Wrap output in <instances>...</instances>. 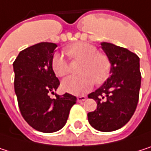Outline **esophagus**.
<instances>
[{
    "mask_svg": "<svg viewBox=\"0 0 151 151\" xmlns=\"http://www.w3.org/2000/svg\"><path fill=\"white\" fill-rule=\"evenodd\" d=\"M86 99H87V96H78V98H77V100H78L79 103L84 102Z\"/></svg>",
    "mask_w": 151,
    "mask_h": 151,
    "instance_id": "34e87169",
    "label": "esophagus"
}]
</instances>
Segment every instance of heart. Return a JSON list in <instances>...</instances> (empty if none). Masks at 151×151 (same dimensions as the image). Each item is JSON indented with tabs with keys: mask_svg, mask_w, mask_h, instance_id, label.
<instances>
[{
	"mask_svg": "<svg viewBox=\"0 0 151 151\" xmlns=\"http://www.w3.org/2000/svg\"><path fill=\"white\" fill-rule=\"evenodd\" d=\"M64 52L72 60L82 61L80 68L81 74L70 76L63 81L62 88L64 91L73 95H83L89 91L94 84L104 82L110 76L111 63L110 58L94 45L87 42H75L68 46ZM51 67L58 77L69 74L70 69L68 61L61 54H55L51 59Z\"/></svg>",
	"mask_w": 151,
	"mask_h": 151,
	"instance_id": "1",
	"label": "heart"
}]
</instances>
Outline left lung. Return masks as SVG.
<instances>
[{"mask_svg": "<svg viewBox=\"0 0 151 151\" xmlns=\"http://www.w3.org/2000/svg\"><path fill=\"white\" fill-rule=\"evenodd\" d=\"M111 63V76L88 95L97 104L88 114L89 124L96 130L111 132L124 127L134 115L141 88L139 56L128 49L108 42L101 43Z\"/></svg>", "mask_w": 151, "mask_h": 151, "instance_id": "1", "label": "left lung"}]
</instances>
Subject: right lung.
Instances as JSON below:
<instances>
[{
	"label": "right lung",
	"instance_id": "1",
	"mask_svg": "<svg viewBox=\"0 0 151 151\" xmlns=\"http://www.w3.org/2000/svg\"><path fill=\"white\" fill-rule=\"evenodd\" d=\"M57 47L51 42H40L22 50L13 63L14 88L24 119L35 130L53 133L65 125L70 108L77 98L70 94L49 95L60 82L51 67V59Z\"/></svg>",
	"mask_w": 151,
	"mask_h": 151
}]
</instances>
